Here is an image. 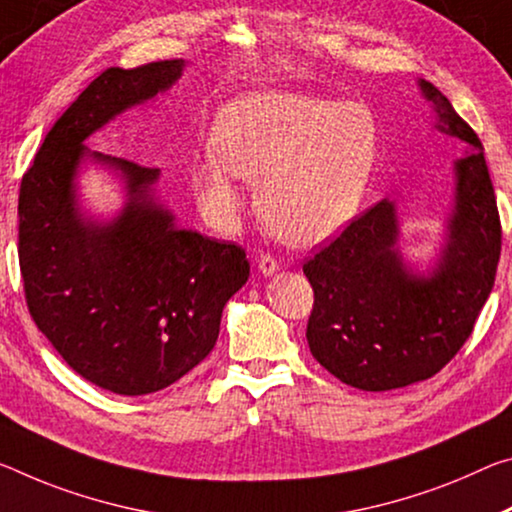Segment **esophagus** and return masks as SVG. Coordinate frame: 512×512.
Listing matches in <instances>:
<instances>
[{
	"instance_id": "obj_1",
	"label": "esophagus",
	"mask_w": 512,
	"mask_h": 512,
	"mask_svg": "<svg viewBox=\"0 0 512 512\" xmlns=\"http://www.w3.org/2000/svg\"><path fill=\"white\" fill-rule=\"evenodd\" d=\"M257 269L262 271L264 275H273L275 271L280 269V264H278V259H275L273 255H269V253H262L257 257Z\"/></svg>"
}]
</instances>
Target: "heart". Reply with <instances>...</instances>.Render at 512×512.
Here are the masks:
<instances>
[{
  "instance_id": "b5f03b06",
  "label": "heart",
  "mask_w": 512,
  "mask_h": 512,
  "mask_svg": "<svg viewBox=\"0 0 512 512\" xmlns=\"http://www.w3.org/2000/svg\"><path fill=\"white\" fill-rule=\"evenodd\" d=\"M376 157V123L358 102L271 91L227 107L212 157L191 166L202 212L218 227L241 209L237 177L257 186L259 214L275 237L314 246L351 221Z\"/></svg>"
}]
</instances>
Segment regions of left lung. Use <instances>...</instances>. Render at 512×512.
<instances>
[{
	"mask_svg": "<svg viewBox=\"0 0 512 512\" xmlns=\"http://www.w3.org/2000/svg\"><path fill=\"white\" fill-rule=\"evenodd\" d=\"M437 132L469 143L453 164L456 205L440 262L415 275L396 248L394 202L380 200L303 264L314 289L310 351L342 383L385 392L435 376L472 335L501 255L497 198L483 145L451 102L421 79Z\"/></svg>",
	"mask_w": 512,
	"mask_h": 512,
	"instance_id": "8db88e82",
	"label": "left lung"
}]
</instances>
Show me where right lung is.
Listing matches in <instances>:
<instances>
[{"instance_id": "add662e5", "label": "right lung", "mask_w": 512, "mask_h": 512, "mask_svg": "<svg viewBox=\"0 0 512 512\" xmlns=\"http://www.w3.org/2000/svg\"><path fill=\"white\" fill-rule=\"evenodd\" d=\"M184 61L107 68L47 132L20 184L18 257L29 314L81 378L113 394L159 392L212 353L227 300L250 264L237 243L177 230L152 198L159 170L88 152L84 141L168 91ZM86 156L118 169L128 202L111 224L76 207Z\"/></svg>"}]
</instances>
